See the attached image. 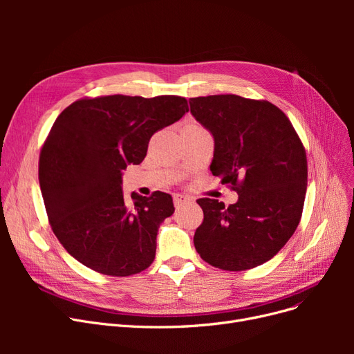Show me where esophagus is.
Listing matches in <instances>:
<instances>
[{"mask_svg": "<svg viewBox=\"0 0 354 354\" xmlns=\"http://www.w3.org/2000/svg\"><path fill=\"white\" fill-rule=\"evenodd\" d=\"M174 202H175V207L176 208H180L183 205H187V203H191L192 202V198L187 196V195H182V194H176L174 196Z\"/></svg>", "mask_w": 354, "mask_h": 354, "instance_id": "34e87169", "label": "esophagus"}]
</instances>
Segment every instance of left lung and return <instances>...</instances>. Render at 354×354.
Listing matches in <instances>:
<instances>
[{"mask_svg": "<svg viewBox=\"0 0 354 354\" xmlns=\"http://www.w3.org/2000/svg\"><path fill=\"white\" fill-rule=\"evenodd\" d=\"M191 113L214 139L211 172L238 201L196 202L203 222L194 244L203 261L244 271L280 251L299 225L307 188L304 146L283 111L235 95L189 99Z\"/></svg>", "mask_w": 354, "mask_h": 354, "instance_id": "obj_1", "label": "left lung"}]
</instances>
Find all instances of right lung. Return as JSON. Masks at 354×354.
<instances>
[{
  "instance_id": "add662e5",
  "label": "right lung",
  "mask_w": 354,
  "mask_h": 354,
  "mask_svg": "<svg viewBox=\"0 0 354 354\" xmlns=\"http://www.w3.org/2000/svg\"><path fill=\"white\" fill-rule=\"evenodd\" d=\"M188 111L179 96H104L71 103L41 149L39 179L53 232L67 252L100 274L146 270L162 222L175 212L169 194L122 189L123 169L139 165L152 135Z\"/></svg>"
}]
</instances>
